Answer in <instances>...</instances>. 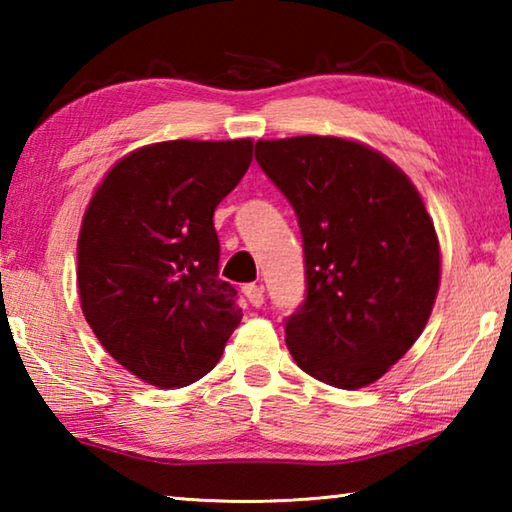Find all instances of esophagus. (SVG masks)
I'll return each mask as SVG.
<instances>
[{
	"instance_id": "1",
	"label": "esophagus",
	"mask_w": 512,
	"mask_h": 512,
	"mask_svg": "<svg viewBox=\"0 0 512 512\" xmlns=\"http://www.w3.org/2000/svg\"><path fill=\"white\" fill-rule=\"evenodd\" d=\"M241 293H244L253 307L264 305V289L257 287V284H244V287H241Z\"/></svg>"
}]
</instances>
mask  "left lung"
I'll use <instances>...</instances> for the list:
<instances>
[{
    "instance_id": "left-lung-1",
    "label": "left lung",
    "mask_w": 512,
    "mask_h": 512,
    "mask_svg": "<svg viewBox=\"0 0 512 512\" xmlns=\"http://www.w3.org/2000/svg\"><path fill=\"white\" fill-rule=\"evenodd\" d=\"M255 158L298 216L307 298L284 332L307 375L357 391L418 341L440 284V246L409 176L329 135L259 140Z\"/></svg>"
}]
</instances>
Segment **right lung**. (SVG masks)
Masks as SVG:
<instances>
[{
  "mask_svg": "<svg viewBox=\"0 0 512 512\" xmlns=\"http://www.w3.org/2000/svg\"><path fill=\"white\" fill-rule=\"evenodd\" d=\"M253 162V140H171L121 158L79 232V296L99 343L135 377L183 388L235 332L237 291L219 277L214 210Z\"/></svg>",
  "mask_w": 512,
  "mask_h": 512,
  "instance_id": "1",
  "label": "right lung"
}]
</instances>
